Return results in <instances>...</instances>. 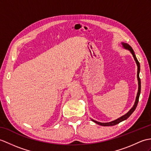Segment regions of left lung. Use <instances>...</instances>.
I'll return each mask as SVG.
<instances>
[{
    "mask_svg": "<svg viewBox=\"0 0 151 151\" xmlns=\"http://www.w3.org/2000/svg\"><path fill=\"white\" fill-rule=\"evenodd\" d=\"M122 44H123V46H124L125 49H127V50H129V51H130L131 52V53H132V55H133V57H134V60H135L136 64H137V66H138L137 78H138V93H137V96H136V99L135 104H134V106H133V107H132L130 111H129L127 114H125V115L122 116V117L119 118L118 119H117V120H116L113 121V122H109V123H101V122H97V121L92 120L94 122H95L96 124H99V125H102V126H113V125H116V124H119V123H120L121 122L126 120V119H127V118L131 115V114L133 113V112L134 111V110L136 109V107H137L138 101H139V94H140V92H141V80H140L139 76V71H140L139 63L138 60H137V58H136V55H135V54H134V51H133V50L132 49V47L130 46V45H129L127 44H125V43H122Z\"/></svg>",
    "mask_w": 151,
    "mask_h": 151,
    "instance_id": "obj_1",
    "label": "left lung"
}]
</instances>
